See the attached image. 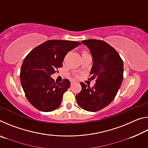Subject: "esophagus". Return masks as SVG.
Instances as JSON below:
<instances>
[{"mask_svg": "<svg viewBox=\"0 0 148 148\" xmlns=\"http://www.w3.org/2000/svg\"><path fill=\"white\" fill-rule=\"evenodd\" d=\"M75 83H76V81H74V80H72V81L71 82V84H75Z\"/></svg>", "mask_w": 148, "mask_h": 148, "instance_id": "34e87169", "label": "esophagus"}]
</instances>
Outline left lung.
I'll return each instance as SVG.
<instances>
[{"mask_svg":"<svg viewBox=\"0 0 148 148\" xmlns=\"http://www.w3.org/2000/svg\"><path fill=\"white\" fill-rule=\"evenodd\" d=\"M82 43L91 51L93 64L89 79H96L90 87L81 82L82 91L76 101L82 109L97 112L111 103L116 97L123 79V61L119 53L106 42L89 39Z\"/></svg>","mask_w":148,"mask_h":148,"instance_id":"left-lung-1","label":"left lung"}]
</instances>
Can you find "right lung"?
Wrapping results in <instances>:
<instances>
[{
  "instance_id": "1",
  "label": "right lung",
  "mask_w": 148,
  "mask_h": 148,
  "mask_svg": "<svg viewBox=\"0 0 148 148\" xmlns=\"http://www.w3.org/2000/svg\"><path fill=\"white\" fill-rule=\"evenodd\" d=\"M79 44L77 42L50 40L35 47L24 59L20 71L21 84L27 99L35 108L47 112L60 106L62 95L71 84L67 79L57 84L51 75L62 66L68 52Z\"/></svg>"
}]
</instances>
